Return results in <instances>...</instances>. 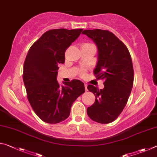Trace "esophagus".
I'll return each mask as SVG.
<instances>
[{
	"instance_id": "esophagus-1",
	"label": "esophagus",
	"mask_w": 157,
	"mask_h": 157,
	"mask_svg": "<svg viewBox=\"0 0 157 157\" xmlns=\"http://www.w3.org/2000/svg\"><path fill=\"white\" fill-rule=\"evenodd\" d=\"M84 86H85V90L87 91V84H85L84 83Z\"/></svg>"
}]
</instances>
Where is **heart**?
Returning <instances> with one entry per match:
<instances>
[{"instance_id":"1","label":"heart","mask_w":157,"mask_h":157,"mask_svg":"<svg viewBox=\"0 0 157 157\" xmlns=\"http://www.w3.org/2000/svg\"><path fill=\"white\" fill-rule=\"evenodd\" d=\"M82 75H84V73H82Z\"/></svg>"}]
</instances>
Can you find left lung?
<instances>
[{"label": "left lung", "mask_w": 157, "mask_h": 157, "mask_svg": "<svg viewBox=\"0 0 157 157\" xmlns=\"http://www.w3.org/2000/svg\"><path fill=\"white\" fill-rule=\"evenodd\" d=\"M82 34L93 40L98 48V62L94 69L97 79H105L102 89L89 84L95 95L94 105L87 114L102 124L115 121L125 107L134 82V69L129 52L118 37L108 30H86Z\"/></svg>", "instance_id": "obj_1"}]
</instances>
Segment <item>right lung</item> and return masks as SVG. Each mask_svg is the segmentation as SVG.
<instances>
[{
    "mask_svg": "<svg viewBox=\"0 0 157 157\" xmlns=\"http://www.w3.org/2000/svg\"><path fill=\"white\" fill-rule=\"evenodd\" d=\"M82 29H55L45 33L34 42L23 66V82L29 102L35 113L47 123L56 124L70 115L74 101L85 91L78 79L57 80V71L65 62L66 50L80 35Z\"/></svg>",
    "mask_w": 157,
    "mask_h": 157,
    "instance_id": "right-lung-1",
    "label": "right lung"
}]
</instances>
